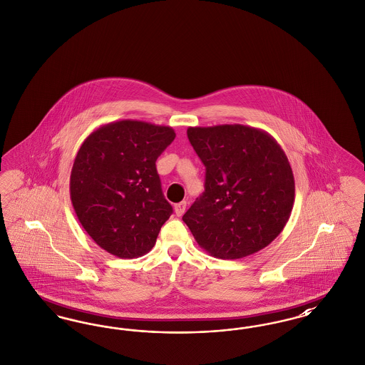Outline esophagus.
<instances>
[{
    "label": "esophagus",
    "instance_id": "obj_1",
    "mask_svg": "<svg viewBox=\"0 0 365 365\" xmlns=\"http://www.w3.org/2000/svg\"><path fill=\"white\" fill-rule=\"evenodd\" d=\"M186 206H187L186 201H182V202H179V204H176L175 206H174V209H175V215L178 217H180V216L186 212Z\"/></svg>",
    "mask_w": 365,
    "mask_h": 365
}]
</instances>
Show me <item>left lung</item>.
Listing matches in <instances>:
<instances>
[{"label": "left lung", "mask_w": 365, "mask_h": 365, "mask_svg": "<svg viewBox=\"0 0 365 365\" xmlns=\"http://www.w3.org/2000/svg\"><path fill=\"white\" fill-rule=\"evenodd\" d=\"M187 137L206 168L205 191L183 215L200 247L239 259L269 246L294 202L291 164L277 141L245 125L189 128Z\"/></svg>", "instance_id": "left-lung-1"}]
</instances>
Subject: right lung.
<instances>
[{
	"instance_id": "1",
	"label": "right lung",
	"mask_w": 365,
	"mask_h": 365,
	"mask_svg": "<svg viewBox=\"0 0 365 365\" xmlns=\"http://www.w3.org/2000/svg\"><path fill=\"white\" fill-rule=\"evenodd\" d=\"M174 138L170 126L123 119L92 131L76 155L71 200L77 219L118 258L149 252L173 215L156 160Z\"/></svg>"
}]
</instances>
